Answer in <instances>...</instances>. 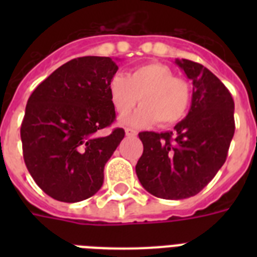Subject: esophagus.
Masks as SVG:
<instances>
[{
	"mask_svg": "<svg viewBox=\"0 0 257 257\" xmlns=\"http://www.w3.org/2000/svg\"><path fill=\"white\" fill-rule=\"evenodd\" d=\"M125 135H126V136H129V137H135V136H137V132L135 131V129L126 128V129H125Z\"/></svg>",
	"mask_w": 257,
	"mask_h": 257,
	"instance_id": "34e87169",
	"label": "esophagus"
}]
</instances>
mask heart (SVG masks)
<instances>
[{
	"label": "heart",
	"instance_id": "heart-1",
	"mask_svg": "<svg viewBox=\"0 0 257 257\" xmlns=\"http://www.w3.org/2000/svg\"><path fill=\"white\" fill-rule=\"evenodd\" d=\"M109 100L118 116L131 113L140 97L143 104L124 122L135 126H148L159 121L161 126H172L187 116L191 105V86L176 77L169 66L149 62L136 66L126 78L116 74L108 85Z\"/></svg>",
	"mask_w": 257,
	"mask_h": 257
}]
</instances>
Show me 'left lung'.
<instances>
[{
	"mask_svg": "<svg viewBox=\"0 0 257 257\" xmlns=\"http://www.w3.org/2000/svg\"><path fill=\"white\" fill-rule=\"evenodd\" d=\"M192 81L187 117L168 132H141L144 151L136 173L151 195L181 200L207 187L227 160L235 133V102L211 70L189 60H176Z\"/></svg>",
	"mask_w": 257,
	"mask_h": 257,
	"instance_id": "1",
	"label": "left lung"
}]
</instances>
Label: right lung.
Segmentation results:
<instances>
[{
    "instance_id": "right-lung-1",
    "label": "right lung",
    "mask_w": 257,
    "mask_h": 257,
    "mask_svg": "<svg viewBox=\"0 0 257 257\" xmlns=\"http://www.w3.org/2000/svg\"><path fill=\"white\" fill-rule=\"evenodd\" d=\"M118 66L110 57L70 60L34 89L21 124L26 168L46 195L77 203L98 192L104 167L125 132L101 136L116 118L108 85Z\"/></svg>"
}]
</instances>
